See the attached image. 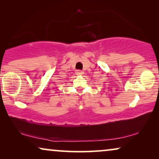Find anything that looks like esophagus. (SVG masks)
<instances>
[{
  "label": "esophagus",
  "mask_w": 159,
  "mask_h": 159,
  "mask_svg": "<svg viewBox=\"0 0 159 159\" xmlns=\"http://www.w3.org/2000/svg\"><path fill=\"white\" fill-rule=\"evenodd\" d=\"M76 74H77V75H83V71H80V70H77L76 71Z\"/></svg>",
  "instance_id": "1"
}]
</instances>
